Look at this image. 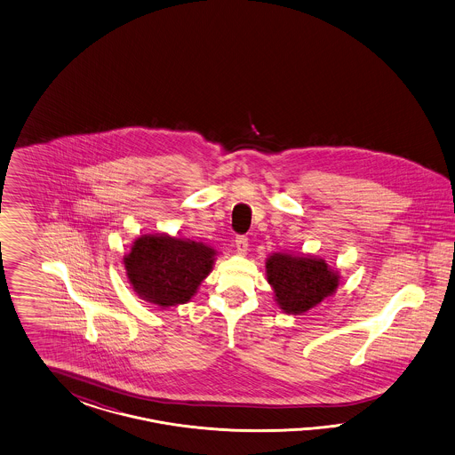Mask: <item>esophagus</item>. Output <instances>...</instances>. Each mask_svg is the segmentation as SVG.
<instances>
[{
    "label": "esophagus",
    "instance_id": "esophagus-1",
    "mask_svg": "<svg viewBox=\"0 0 455 455\" xmlns=\"http://www.w3.org/2000/svg\"><path fill=\"white\" fill-rule=\"evenodd\" d=\"M235 247H236V250H238V253H245V251L248 250L247 236H243V235L236 236V238H235Z\"/></svg>",
    "mask_w": 455,
    "mask_h": 455
}]
</instances>
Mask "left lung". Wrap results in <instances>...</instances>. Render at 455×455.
<instances>
[{
  "mask_svg": "<svg viewBox=\"0 0 455 455\" xmlns=\"http://www.w3.org/2000/svg\"><path fill=\"white\" fill-rule=\"evenodd\" d=\"M265 268L278 307L291 315H302L339 287V274L315 257L274 253Z\"/></svg>",
  "mask_w": 455,
  "mask_h": 455,
  "instance_id": "obj_1",
  "label": "left lung"
}]
</instances>
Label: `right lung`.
<instances>
[{"label": "right lung", "instance_id": "1", "mask_svg": "<svg viewBox=\"0 0 455 455\" xmlns=\"http://www.w3.org/2000/svg\"><path fill=\"white\" fill-rule=\"evenodd\" d=\"M217 251L202 242L143 235L124 259L138 297L158 307L187 303L212 272Z\"/></svg>", "mask_w": 455, "mask_h": 455}]
</instances>
